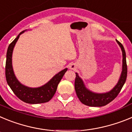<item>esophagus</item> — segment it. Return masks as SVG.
Returning a JSON list of instances; mask_svg holds the SVG:
<instances>
[{"label":"esophagus","mask_w":132,"mask_h":132,"mask_svg":"<svg viewBox=\"0 0 132 132\" xmlns=\"http://www.w3.org/2000/svg\"><path fill=\"white\" fill-rule=\"evenodd\" d=\"M69 67L70 69H73V70H75V69L77 68V66L74 63H71V64H70L69 66Z\"/></svg>","instance_id":"obj_1"}]
</instances>
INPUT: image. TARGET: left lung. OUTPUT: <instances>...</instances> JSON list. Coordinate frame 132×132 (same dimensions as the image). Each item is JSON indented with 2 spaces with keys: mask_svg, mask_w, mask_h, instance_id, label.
Masks as SVG:
<instances>
[{
  "mask_svg": "<svg viewBox=\"0 0 132 132\" xmlns=\"http://www.w3.org/2000/svg\"><path fill=\"white\" fill-rule=\"evenodd\" d=\"M116 42L121 47L122 52V71L117 85L110 91L105 93H95L90 91L86 88L82 80L76 73V77L75 80V89L80 101L85 105L94 107H101L106 105L118 95L125 83L128 73L126 52L122 44L118 40H116Z\"/></svg>",
  "mask_w": 132,
  "mask_h": 132,
  "instance_id": "left-lung-1",
  "label": "left lung"
}]
</instances>
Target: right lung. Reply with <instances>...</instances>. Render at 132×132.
Here are the masks:
<instances>
[{"instance_id":"right-lung-1","label":"right lung","mask_w":132,"mask_h":132,"mask_svg":"<svg viewBox=\"0 0 132 132\" xmlns=\"http://www.w3.org/2000/svg\"><path fill=\"white\" fill-rule=\"evenodd\" d=\"M25 31H26V30L20 32L8 47L5 67L6 79L7 83L15 95L23 102L28 104H41L47 102L54 96L58 84L63 78L65 72L67 71V68H65L56 74L49 82L40 87L30 88L21 84L16 79L14 73L12 64V56L16 42L18 41L20 36Z\"/></svg>"}]
</instances>
